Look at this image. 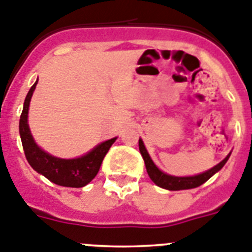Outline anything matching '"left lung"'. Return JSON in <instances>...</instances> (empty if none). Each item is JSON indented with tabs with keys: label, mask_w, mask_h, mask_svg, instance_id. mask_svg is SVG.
<instances>
[{
	"label": "left lung",
	"mask_w": 252,
	"mask_h": 252,
	"mask_svg": "<svg viewBox=\"0 0 252 252\" xmlns=\"http://www.w3.org/2000/svg\"><path fill=\"white\" fill-rule=\"evenodd\" d=\"M139 149H140L141 156L144 158V162H145V167H147V172L149 177L152 178V181L159 186V188H163V189H167V190H172V191H177V190H188V189H193V188H197L200 185H203L204 182H206L212 177L214 173L219 171V169L222 168L223 165L227 163L228 160L229 156L225 157L223 159L222 162L217 164L216 167H213L212 169L209 171L204 172L201 175H197V176H191V177H175V176H169V175H165L164 172H162L160 169H158L153 160L150 159L149 154H148L147 149L144 147V143L143 140H139Z\"/></svg>",
	"instance_id": "8db88e82"
}]
</instances>
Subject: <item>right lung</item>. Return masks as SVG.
I'll return each instance as SVG.
<instances>
[{"label": "right lung", "mask_w": 252, "mask_h": 252, "mask_svg": "<svg viewBox=\"0 0 252 252\" xmlns=\"http://www.w3.org/2000/svg\"><path fill=\"white\" fill-rule=\"evenodd\" d=\"M36 83L38 80L30 88L29 93L25 98L20 116V124H19L21 143H23V149L27 160L33 167V169L48 178L53 184L66 186V188H83L96 176L103 159L108 153L109 148L112 147V144L115 143L116 137L99 144L92 152L88 153L87 156L76 159H60L43 152L34 143L33 136L30 134L29 125H28V109H29V103Z\"/></svg>", "instance_id": "add662e5"}]
</instances>
